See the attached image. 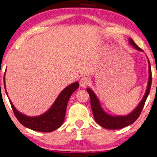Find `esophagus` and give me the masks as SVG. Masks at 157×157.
Wrapping results in <instances>:
<instances>
[{"label":"esophagus","mask_w":157,"mask_h":157,"mask_svg":"<svg viewBox=\"0 0 157 157\" xmlns=\"http://www.w3.org/2000/svg\"><path fill=\"white\" fill-rule=\"evenodd\" d=\"M90 83V79L88 77H82V78L79 80V84H80V86L82 88H85L87 85H89Z\"/></svg>","instance_id":"esophagus-1"}]
</instances>
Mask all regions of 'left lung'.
I'll return each mask as SVG.
<instances>
[{
  "label": "left lung",
  "instance_id": "8db88e82",
  "mask_svg": "<svg viewBox=\"0 0 157 157\" xmlns=\"http://www.w3.org/2000/svg\"><path fill=\"white\" fill-rule=\"evenodd\" d=\"M129 44L131 46H133L134 49H136V50L140 51V52H142L143 51L140 48L136 46V43H134V41L131 38H129ZM147 60H148L149 66V78L148 82H147V89H146V91L144 93V95L143 97L142 100L140 101L137 106L130 114H127V115H111V114H108L102 108L100 103V101L98 98V97L94 94V91L91 88H87V91H88L90 95L91 106V109H92V113L93 115H94V121H96V123L98 124L102 128H105L106 129L109 130L121 129V128H125V127L128 126V125L132 124L138 118V117L140 114L141 111H142L146 100H147V97H148L149 94H150V88H151V68H150V63L148 58H147Z\"/></svg>",
  "mask_w": 157,
  "mask_h": 157
}]
</instances>
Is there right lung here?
<instances>
[{
  "instance_id": "right-lung-1",
  "label": "right lung",
  "mask_w": 157,
  "mask_h": 157,
  "mask_svg": "<svg viewBox=\"0 0 157 157\" xmlns=\"http://www.w3.org/2000/svg\"><path fill=\"white\" fill-rule=\"evenodd\" d=\"M4 88L6 89L5 80H4ZM78 87L79 84L78 82H75L68 85L60 92V94H59L57 98L56 99L54 103L52 104V106L49 108L48 111L40 115L35 116V117H29V116H26L21 113L13 106V103L10 99L9 101H10L15 116L21 124L24 125L26 128L33 130V131L39 132H52L58 129L64 122L66 108H67L69 98L71 97L74 91L78 89ZM6 94L7 95V91H6Z\"/></svg>"
}]
</instances>
